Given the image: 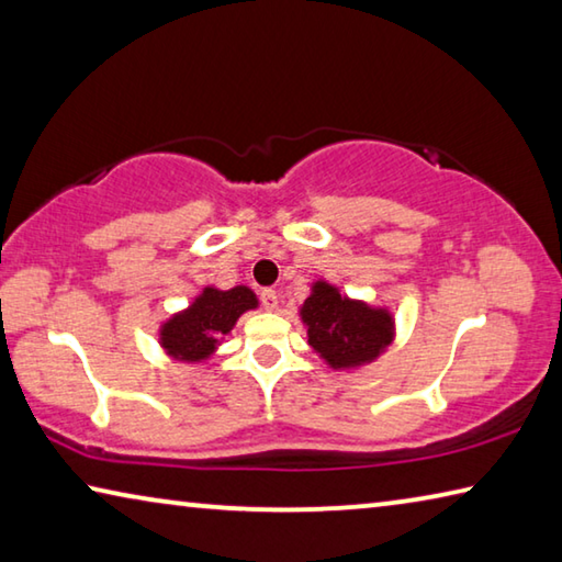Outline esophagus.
<instances>
[{"mask_svg": "<svg viewBox=\"0 0 562 562\" xmlns=\"http://www.w3.org/2000/svg\"><path fill=\"white\" fill-rule=\"evenodd\" d=\"M260 302H262L265 310L274 312V310H278V304H280V297H278V292H274L272 288H268V290L260 292Z\"/></svg>", "mask_w": 562, "mask_h": 562, "instance_id": "1", "label": "esophagus"}]
</instances>
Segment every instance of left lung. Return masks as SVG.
Masks as SVG:
<instances>
[{"mask_svg":"<svg viewBox=\"0 0 562 562\" xmlns=\"http://www.w3.org/2000/svg\"><path fill=\"white\" fill-rule=\"evenodd\" d=\"M300 315L307 325L312 349L331 369L367 364L382 355L394 337V319L386 310L341 297L339 290L327 282L312 284V294L304 300Z\"/></svg>","mask_w":562,"mask_h":562,"instance_id":"8db88e82","label":"left lung"}]
</instances>
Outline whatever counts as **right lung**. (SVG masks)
<instances>
[{
	"mask_svg": "<svg viewBox=\"0 0 562 562\" xmlns=\"http://www.w3.org/2000/svg\"><path fill=\"white\" fill-rule=\"evenodd\" d=\"M258 307L252 290L237 284L233 290L205 288L188 310L178 312L160 327V347L178 361L207 359L217 339L235 327L237 317Z\"/></svg>",
	"mask_w": 562,
	"mask_h": 562,
	"instance_id": "obj_1",
	"label": "right lung"
}]
</instances>
